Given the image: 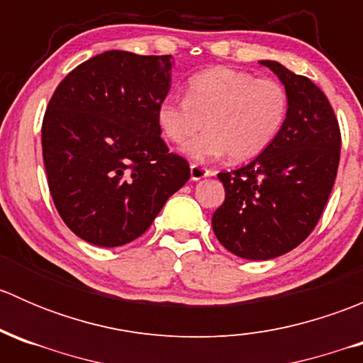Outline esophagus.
<instances>
[{
  "label": "esophagus",
  "instance_id": "1",
  "mask_svg": "<svg viewBox=\"0 0 363 363\" xmlns=\"http://www.w3.org/2000/svg\"><path fill=\"white\" fill-rule=\"evenodd\" d=\"M189 172H191V181H200V179H205V177H211V175H214V172L208 170V168L200 167V164H196V163H193L191 167H189Z\"/></svg>",
  "mask_w": 363,
  "mask_h": 363
}]
</instances>
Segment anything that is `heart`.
Wrapping results in <instances>:
<instances>
[{
	"instance_id": "heart-1",
	"label": "heart",
	"mask_w": 363,
	"mask_h": 363,
	"mask_svg": "<svg viewBox=\"0 0 363 363\" xmlns=\"http://www.w3.org/2000/svg\"><path fill=\"white\" fill-rule=\"evenodd\" d=\"M290 111L286 87L274 79L250 72L216 67L196 73L186 84V98L168 94L158 105V124L174 144H184V155L205 163L228 155L246 161L262 155L277 138Z\"/></svg>"
}]
</instances>
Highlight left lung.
I'll return each instance as SVG.
<instances>
[{"instance_id":"obj_1","label":"left lung","mask_w":363,"mask_h":363,"mask_svg":"<svg viewBox=\"0 0 363 363\" xmlns=\"http://www.w3.org/2000/svg\"><path fill=\"white\" fill-rule=\"evenodd\" d=\"M259 63L290 94L286 123L258 158L218 174L226 196L212 216L219 242L246 259L276 258L309 237L334 188L340 158L337 117L323 91L277 61Z\"/></svg>"}]
</instances>
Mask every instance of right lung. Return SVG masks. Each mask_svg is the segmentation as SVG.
Segmentation results:
<instances>
[{
	"label": "right lung",
	"instance_id": "obj_1",
	"mask_svg": "<svg viewBox=\"0 0 363 363\" xmlns=\"http://www.w3.org/2000/svg\"><path fill=\"white\" fill-rule=\"evenodd\" d=\"M170 73L172 56L107 50L72 69L47 105L50 195L86 242L117 247L138 239L188 182V161L168 152L156 117Z\"/></svg>",
	"mask_w": 363,
	"mask_h": 363
}]
</instances>
